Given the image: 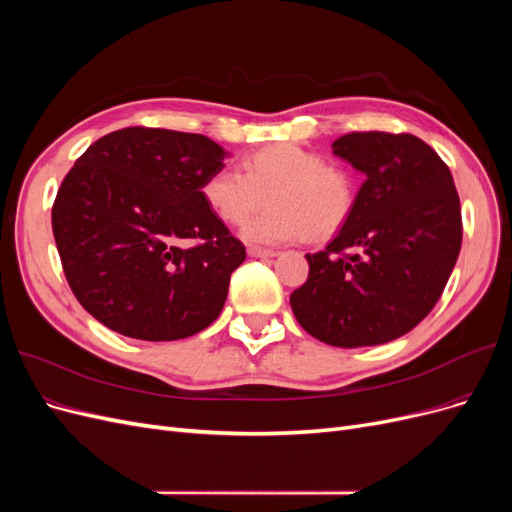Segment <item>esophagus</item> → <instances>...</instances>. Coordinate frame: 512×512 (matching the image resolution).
I'll list each match as a JSON object with an SVG mask.
<instances>
[{"label": "esophagus", "instance_id": "34e87169", "mask_svg": "<svg viewBox=\"0 0 512 512\" xmlns=\"http://www.w3.org/2000/svg\"><path fill=\"white\" fill-rule=\"evenodd\" d=\"M247 254L252 258H275L277 252L273 250H262V247H247Z\"/></svg>", "mask_w": 512, "mask_h": 512}]
</instances>
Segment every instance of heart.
<instances>
[{"label":"heart","mask_w":512,"mask_h":512,"mask_svg":"<svg viewBox=\"0 0 512 512\" xmlns=\"http://www.w3.org/2000/svg\"><path fill=\"white\" fill-rule=\"evenodd\" d=\"M235 168H218L200 185L205 205L224 224L239 226L265 205L271 207L243 228L252 243L324 239L346 224L354 209V179L327 164L320 153L292 143L262 147Z\"/></svg>","instance_id":"obj_1"}]
</instances>
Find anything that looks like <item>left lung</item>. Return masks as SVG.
<instances>
[{"label":"left lung","instance_id":"obj_1","mask_svg":"<svg viewBox=\"0 0 512 512\" xmlns=\"http://www.w3.org/2000/svg\"><path fill=\"white\" fill-rule=\"evenodd\" d=\"M333 153L365 181L327 250L305 254L309 275L290 307L324 344L380 346L438 303L461 250L459 196L448 166L412 134L352 132Z\"/></svg>","mask_w":512,"mask_h":512}]
</instances>
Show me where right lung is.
<instances>
[{"label": "right lung", "instance_id": "right-lung-1", "mask_svg": "<svg viewBox=\"0 0 512 512\" xmlns=\"http://www.w3.org/2000/svg\"><path fill=\"white\" fill-rule=\"evenodd\" d=\"M228 156L203 134L126 128L76 160L55 198L53 235L74 297L104 327L175 342L220 316L245 247L200 185Z\"/></svg>", "mask_w": 512, "mask_h": 512}]
</instances>
